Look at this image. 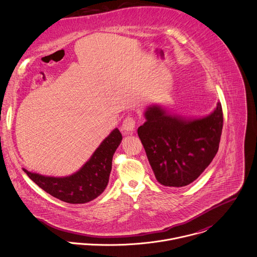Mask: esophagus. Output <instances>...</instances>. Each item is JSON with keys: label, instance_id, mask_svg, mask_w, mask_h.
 I'll return each instance as SVG.
<instances>
[{"label": "esophagus", "instance_id": "1", "mask_svg": "<svg viewBox=\"0 0 257 257\" xmlns=\"http://www.w3.org/2000/svg\"><path fill=\"white\" fill-rule=\"evenodd\" d=\"M135 125H136V121L133 117L128 116L124 119L122 126H121V130L123 131V133L125 134H130L133 133V131L135 130Z\"/></svg>", "mask_w": 257, "mask_h": 257}]
</instances>
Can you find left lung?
<instances>
[{
    "instance_id": "1",
    "label": "left lung",
    "mask_w": 257,
    "mask_h": 257,
    "mask_svg": "<svg viewBox=\"0 0 257 257\" xmlns=\"http://www.w3.org/2000/svg\"><path fill=\"white\" fill-rule=\"evenodd\" d=\"M138 136L159 183L182 187L192 183L215 157L223 127L221 103L208 116L185 119L160 106L145 111Z\"/></svg>"
}]
</instances>
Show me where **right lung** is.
Returning <instances> with one entry per match:
<instances>
[{"label": "right lung", "instance_id": "1", "mask_svg": "<svg viewBox=\"0 0 257 257\" xmlns=\"http://www.w3.org/2000/svg\"><path fill=\"white\" fill-rule=\"evenodd\" d=\"M121 140L120 131L114 129L86 164L71 176L49 177L23 170L39 187L55 198L72 204L87 203L97 198L108 185L113 155Z\"/></svg>", "mask_w": 257, "mask_h": 257}]
</instances>
